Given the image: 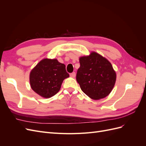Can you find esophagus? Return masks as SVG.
I'll use <instances>...</instances> for the list:
<instances>
[{
    "label": "esophagus",
    "mask_w": 146,
    "mask_h": 146,
    "mask_svg": "<svg viewBox=\"0 0 146 146\" xmlns=\"http://www.w3.org/2000/svg\"><path fill=\"white\" fill-rule=\"evenodd\" d=\"M70 76L71 77H72V78H74L75 77H76V72H72V73H71V74H70Z\"/></svg>",
    "instance_id": "1"
}]
</instances>
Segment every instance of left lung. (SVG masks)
Instances as JSON below:
<instances>
[{
	"label": "left lung",
	"mask_w": 146,
	"mask_h": 146,
	"mask_svg": "<svg viewBox=\"0 0 146 146\" xmlns=\"http://www.w3.org/2000/svg\"><path fill=\"white\" fill-rule=\"evenodd\" d=\"M80 66L76 80L82 91L93 100L108 96L116 80V73L111 63L96 52L79 58Z\"/></svg>",
	"instance_id": "1"
}]
</instances>
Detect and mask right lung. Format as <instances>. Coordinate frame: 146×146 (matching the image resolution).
<instances>
[{
    "label": "right lung",
    "mask_w": 146,
    "mask_h": 146,
    "mask_svg": "<svg viewBox=\"0 0 146 146\" xmlns=\"http://www.w3.org/2000/svg\"><path fill=\"white\" fill-rule=\"evenodd\" d=\"M69 77L65 64L57 59L44 58L31 70V88L43 98H50L58 92L65 78Z\"/></svg>",
    "instance_id": "right-lung-1"
}]
</instances>
